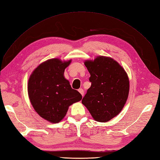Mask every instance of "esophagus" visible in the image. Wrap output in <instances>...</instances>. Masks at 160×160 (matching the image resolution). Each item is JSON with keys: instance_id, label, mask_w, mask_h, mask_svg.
Here are the masks:
<instances>
[{"instance_id": "obj_1", "label": "esophagus", "mask_w": 160, "mask_h": 160, "mask_svg": "<svg viewBox=\"0 0 160 160\" xmlns=\"http://www.w3.org/2000/svg\"><path fill=\"white\" fill-rule=\"evenodd\" d=\"M79 92V93H81V95H82V96H83V94H84V91H83V89H82V88H80V89H79V90H78Z\"/></svg>"}]
</instances>
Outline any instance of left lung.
Returning a JSON list of instances; mask_svg holds the SVG:
<instances>
[{
  "label": "left lung",
  "instance_id": "left-lung-1",
  "mask_svg": "<svg viewBox=\"0 0 160 160\" xmlns=\"http://www.w3.org/2000/svg\"><path fill=\"white\" fill-rule=\"evenodd\" d=\"M84 64L92 83L82 100L93 119L107 122L118 115L129 93V79L125 70L112 58L98 56Z\"/></svg>",
  "mask_w": 160,
  "mask_h": 160
}]
</instances>
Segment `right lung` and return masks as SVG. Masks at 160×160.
Returning a JSON list of instances; mask_svg holds the SVG:
<instances>
[{
	"label": "right lung",
	"mask_w": 160,
	"mask_h": 160,
	"mask_svg": "<svg viewBox=\"0 0 160 160\" xmlns=\"http://www.w3.org/2000/svg\"><path fill=\"white\" fill-rule=\"evenodd\" d=\"M71 62V60L62 62L58 58L48 60L38 65L29 77L30 102L35 111L51 123L61 122L69 106L82 99L64 77V70Z\"/></svg>",
	"instance_id": "1"
}]
</instances>
